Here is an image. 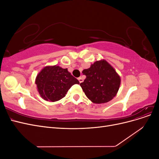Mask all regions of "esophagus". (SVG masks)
I'll return each instance as SVG.
<instances>
[{
    "label": "esophagus",
    "instance_id": "obj_1",
    "mask_svg": "<svg viewBox=\"0 0 159 159\" xmlns=\"http://www.w3.org/2000/svg\"><path fill=\"white\" fill-rule=\"evenodd\" d=\"M78 80H79V81H80V83H82V82H83V79L81 78V77H80V78H78Z\"/></svg>",
    "mask_w": 159,
    "mask_h": 159
}]
</instances>
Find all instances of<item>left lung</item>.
Returning a JSON list of instances; mask_svg holds the SVG:
<instances>
[{"label": "left lung", "mask_w": 159, "mask_h": 159, "mask_svg": "<svg viewBox=\"0 0 159 159\" xmlns=\"http://www.w3.org/2000/svg\"><path fill=\"white\" fill-rule=\"evenodd\" d=\"M86 78L80 86L87 98L94 103H105L111 100L119 89L121 78L107 61L102 60L84 70Z\"/></svg>", "instance_id": "left-lung-1"}]
</instances>
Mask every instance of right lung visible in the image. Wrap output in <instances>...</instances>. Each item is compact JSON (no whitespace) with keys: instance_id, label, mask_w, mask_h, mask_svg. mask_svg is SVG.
<instances>
[{"instance_id":"add662e5","label":"right lung","mask_w":159,"mask_h":159,"mask_svg":"<svg viewBox=\"0 0 159 159\" xmlns=\"http://www.w3.org/2000/svg\"><path fill=\"white\" fill-rule=\"evenodd\" d=\"M35 83L41 97L52 102L64 98L72 85L80 84L68 69L56 65L43 68L37 75Z\"/></svg>"}]
</instances>
